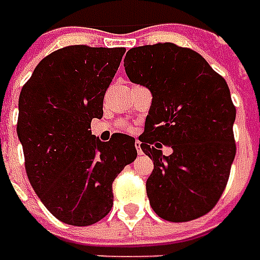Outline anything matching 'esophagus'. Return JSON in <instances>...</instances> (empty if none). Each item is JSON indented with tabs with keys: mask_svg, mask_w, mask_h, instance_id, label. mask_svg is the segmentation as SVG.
Returning <instances> with one entry per match:
<instances>
[{
	"mask_svg": "<svg viewBox=\"0 0 260 260\" xmlns=\"http://www.w3.org/2000/svg\"><path fill=\"white\" fill-rule=\"evenodd\" d=\"M136 148H137V154H139V155H143V150H141V143H140V141H136Z\"/></svg>",
	"mask_w": 260,
	"mask_h": 260,
	"instance_id": "obj_1",
	"label": "esophagus"
}]
</instances>
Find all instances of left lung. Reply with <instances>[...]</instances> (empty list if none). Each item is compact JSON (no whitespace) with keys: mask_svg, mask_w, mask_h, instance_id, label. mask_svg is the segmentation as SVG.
Listing matches in <instances>:
<instances>
[{"mask_svg":"<svg viewBox=\"0 0 260 260\" xmlns=\"http://www.w3.org/2000/svg\"><path fill=\"white\" fill-rule=\"evenodd\" d=\"M124 70L152 95L139 140L154 169L147 179L152 210L185 222L207 214L221 198L237 147V110L227 82L196 51L156 43L127 51ZM173 148L168 157L156 148Z\"/></svg>","mask_w":260,"mask_h":260,"instance_id":"left-lung-1","label":"left lung"}]
</instances>
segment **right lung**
Masks as SVG:
<instances>
[{"instance_id":"add662e5","label":"right lung","mask_w":260,"mask_h":260,"mask_svg":"<svg viewBox=\"0 0 260 260\" xmlns=\"http://www.w3.org/2000/svg\"><path fill=\"white\" fill-rule=\"evenodd\" d=\"M124 47L68 46L39 62L19 95L16 133L27 178L46 209L60 221L85 227L113 206L112 183L137 156L136 139L93 136L104 96Z\"/></svg>"}]
</instances>
